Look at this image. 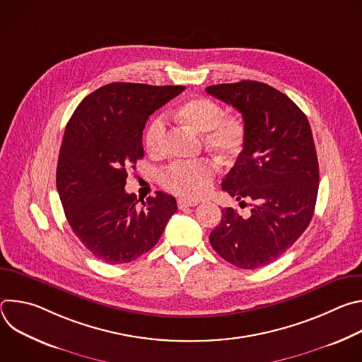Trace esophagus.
<instances>
[{
  "instance_id": "esophagus-1",
  "label": "esophagus",
  "mask_w": 362,
  "mask_h": 362,
  "mask_svg": "<svg viewBox=\"0 0 362 362\" xmlns=\"http://www.w3.org/2000/svg\"><path fill=\"white\" fill-rule=\"evenodd\" d=\"M196 204H199L197 200H190V199H183V197L177 199V208H179V209L192 208V206H196Z\"/></svg>"
}]
</instances>
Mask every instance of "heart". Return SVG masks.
<instances>
[{
  "label": "heart",
  "instance_id": "heart-1",
  "mask_svg": "<svg viewBox=\"0 0 362 362\" xmlns=\"http://www.w3.org/2000/svg\"><path fill=\"white\" fill-rule=\"evenodd\" d=\"M179 122L197 133H203V143L215 151L223 162L235 160L246 144V126L235 116H225V110L208 97H193L175 110ZM166 137L163 116L154 117L144 133L147 153L158 156L162 153ZM215 176V165L211 160L175 163L160 173V183L169 192L196 199L206 193Z\"/></svg>",
  "mask_w": 362,
  "mask_h": 362
}]
</instances>
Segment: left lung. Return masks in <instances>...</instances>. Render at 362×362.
Listing matches in <instances>:
<instances>
[{"label":"left lung","instance_id":"left-lung-1","mask_svg":"<svg viewBox=\"0 0 362 362\" xmlns=\"http://www.w3.org/2000/svg\"><path fill=\"white\" fill-rule=\"evenodd\" d=\"M233 106L246 126V144L222 189L250 215L222 209L211 232L212 247L229 264L256 269L276 261L313 219L320 168L311 126L303 112L279 90L259 81L206 87Z\"/></svg>","mask_w":362,"mask_h":362}]
</instances>
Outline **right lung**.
<instances>
[{
	"instance_id": "1",
	"label": "right lung",
	"mask_w": 362,
	"mask_h": 362,
	"mask_svg": "<svg viewBox=\"0 0 362 362\" xmlns=\"http://www.w3.org/2000/svg\"><path fill=\"white\" fill-rule=\"evenodd\" d=\"M183 86L110 83L88 94L67 123L57 165V190L78 240L106 264H127L150 250L177 211L156 192L127 193V169L143 159L141 136L151 113Z\"/></svg>"
}]
</instances>
